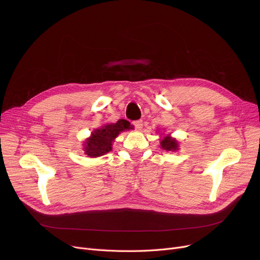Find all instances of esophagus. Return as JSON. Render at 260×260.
Segmentation results:
<instances>
[{
	"mask_svg": "<svg viewBox=\"0 0 260 260\" xmlns=\"http://www.w3.org/2000/svg\"><path fill=\"white\" fill-rule=\"evenodd\" d=\"M133 124H134V126L137 128V129H140V128H142V125H143V121L142 120H136V121H134L133 122Z\"/></svg>",
	"mask_w": 260,
	"mask_h": 260,
	"instance_id": "esophagus-1",
	"label": "esophagus"
}]
</instances>
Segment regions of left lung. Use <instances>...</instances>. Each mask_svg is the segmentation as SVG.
Segmentation results:
<instances>
[{"label": "left lung", "instance_id": "obj_1", "mask_svg": "<svg viewBox=\"0 0 260 260\" xmlns=\"http://www.w3.org/2000/svg\"><path fill=\"white\" fill-rule=\"evenodd\" d=\"M160 145L161 148L166 149V151H177L179 147L178 141H177L175 138H172L171 136H166V137H163L160 141Z\"/></svg>", "mask_w": 260, "mask_h": 260}]
</instances>
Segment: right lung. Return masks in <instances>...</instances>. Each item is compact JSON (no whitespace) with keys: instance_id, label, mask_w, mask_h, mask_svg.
<instances>
[{"instance_id":"1","label":"right lung","mask_w":260,"mask_h":260,"mask_svg":"<svg viewBox=\"0 0 260 260\" xmlns=\"http://www.w3.org/2000/svg\"><path fill=\"white\" fill-rule=\"evenodd\" d=\"M131 123L127 120L120 119L116 123L105 124L100 128L94 129L91 136L84 143V153L88 157L95 158L105 155L112 151L113 141L117 136L123 132L129 129Z\"/></svg>"}]
</instances>
